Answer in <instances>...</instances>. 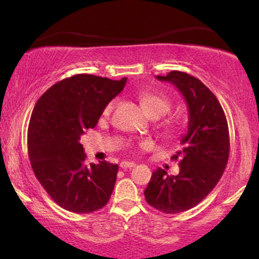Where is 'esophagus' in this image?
Here are the masks:
<instances>
[{"label": "esophagus", "mask_w": 259, "mask_h": 259, "mask_svg": "<svg viewBox=\"0 0 259 259\" xmlns=\"http://www.w3.org/2000/svg\"><path fill=\"white\" fill-rule=\"evenodd\" d=\"M136 166V164L134 162H130V161H122L121 164H120V167H121L122 169H126V168H132Z\"/></svg>", "instance_id": "34e87169"}]
</instances>
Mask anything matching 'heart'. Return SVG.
Here are the masks:
<instances>
[{
  "mask_svg": "<svg viewBox=\"0 0 259 259\" xmlns=\"http://www.w3.org/2000/svg\"><path fill=\"white\" fill-rule=\"evenodd\" d=\"M140 104L143 105V107L145 108L148 114L151 116H160L165 115L169 109H171V102H169L168 99H166L164 97H160V95H155L152 93H143L140 94L139 97ZM113 106H114V102H109V104L106 106L104 109V114L107 115L112 112ZM176 130V123L171 122L167 126V132L172 133L175 132Z\"/></svg>",
  "mask_w": 259,
  "mask_h": 259,
  "instance_id": "1",
  "label": "heart"
}]
</instances>
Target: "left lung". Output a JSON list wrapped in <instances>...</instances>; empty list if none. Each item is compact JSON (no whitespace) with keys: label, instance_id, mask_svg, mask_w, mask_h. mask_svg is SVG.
<instances>
[{"label":"left lung","instance_id":"8db88e82","mask_svg":"<svg viewBox=\"0 0 259 259\" xmlns=\"http://www.w3.org/2000/svg\"><path fill=\"white\" fill-rule=\"evenodd\" d=\"M157 79L171 82L182 93L189 125L182 148L172 157L179 159V173L168 176L165 169H155L144 193L152 207L179 213L199 204L222 178L230 153L229 127L218 99L199 79L178 70Z\"/></svg>","mask_w":259,"mask_h":259}]
</instances>
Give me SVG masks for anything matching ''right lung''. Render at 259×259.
Here are the masks:
<instances>
[{
	"instance_id": "1",
	"label": "right lung",
	"mask_w": 259,
	"mask_h": 259,
	"mask_svg": "<svg viewBox=\"0 0 259 259\" xmlns=\"http://www.w3.org/2000/svg\"><path fill=\"white\" fill-rule=\"evenodd\" d=\"M126 81L77 74L56 82L35 105L27 137L30 165L52 199L65 210L91 213L111 198L118 165H86L80 138L97 126Z\"/></svg>"
}]
</instances>
